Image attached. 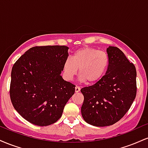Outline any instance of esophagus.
Here are the masks:
<instances>
[{
  "mask_svg": "<svg viewBox=\"0 0 148 148\" xmlns=\"http://www.w3.org/2000/svg\"><path fill=\"white\" fill-rule=\"evenodd\" d=\"M80 90H81V88H80L79 86H76L75 87V92H79L80 91Z\"/></svg>",
  "mask_w": 148,
  "mask_h": 148,
  "instance_id": "obj_1",
  "label": "esophagus"
}]
</instances>
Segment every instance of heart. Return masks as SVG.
I'll use <instances>...</instances> for the list:
<instances>
[{"label":"heart","instance_id":"b5f03b06","mask_svg":"<svg viewBox=\"0 0 148 148\" xmlns=\"http://www.w3.org/2000/svg\"><path fill=\"white\" fill-rule=\"evenodd\" d=\"M109 64V58L106 52L92 47H85L76 50L71 59L64 61L62 67L64 78L71 81L78 73L80 79L92 84L97 82L104 76Z\"/></svg>","mask_w":148,"mask_h":148}]
</instances>
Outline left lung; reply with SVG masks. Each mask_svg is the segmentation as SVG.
<instances>
[{
    "instance_id": "8db88e82",
    "label": "left lung",
    "mask_w": 148,
    "mask_h": 148,
    "mask_svg": "<svg viewBox=\"0 0 148 148\" xmlns=\"http://www.w3.org/2000/svg\"><path fill=\"white\" fill-rule=\"evenodd\" d=\"M109 64L95 84L83 88L81 115L86 123L106 127L119 121L129 111L136 95V70L118 47H108Z\"/></svg>"
}]
</instances>
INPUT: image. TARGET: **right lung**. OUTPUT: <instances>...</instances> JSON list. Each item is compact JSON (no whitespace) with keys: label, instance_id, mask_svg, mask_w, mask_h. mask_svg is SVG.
<instances>
[{"label":"right lung","instance_id":"1","mask_svg":"<svg viewBox=\"0 0 148 148\" xmlns=\"http://www.w3.org/2000/svg\"><path fill=\"white\" fill-rule=\"evenodd\" d=\"M68 49L58 45L32 47L13 65L11 101L15 110L33 125L55 123L74 94L75 86L60 76Z\"/></svg>","mask_w":148,"mask_h":148}]
</instances>
